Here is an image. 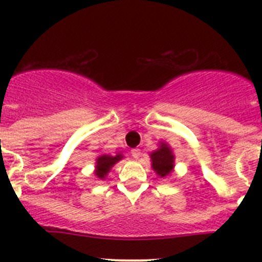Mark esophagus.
Segmentation results:
<instances>
[{
  "label": "esophagus",
  "mask_w": 262,
  "mask_h": 262,
  "mask_svg": "<svg viewBox=\"0 0 262 262\" xmlns=\"http://www.w3.org/2000/svg\"><path fill=\"white\" fill-rule=\"evenodd\" d=\"M132 157L133 158H139V156H141V149H138V148H134V149H132Z\"/></svg>",
  "instance_id": "1"
}]
</instances>
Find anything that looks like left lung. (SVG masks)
Segmentation results:
<instances>
[{
    "mask_svg": "<svg viewBox=\"0 0 262 262\" xmlns=\"http://www.w3.org/2000/svg\"><path fill=\"white\" fill-rule=\"evenodd\" d=\"M150 161H152V168L156 171V173L160 178H166L172 172L175 156L165 142H161L160 148L150 153Z\"/></svg>",
    "mask_w": 262,
    "mask_h": 262,
    "instance_id": "1",
    "label": "left lung"
}]
</instances>
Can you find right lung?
I'll return each mask as SVG.
<instances>
[{
  "label": "right lung",
  "mask_w": 262,
  "mask_h": 262,
  "mask_svg": "<svg viewBox=\"0 0 262 262\" xmlns=\"http://www.w3.org/2000/svg\"><path fill=\"white\" fill-rule=\"evenodd\" d=\"M123 158V155L118 153L116 156L110 155H101L96 158V170H95V175L99 179H105V176L109 173L110 168L115 165L116 162Z\"/></svg>",
  "instance_id": "right-lung-1"
}]
</instances>
